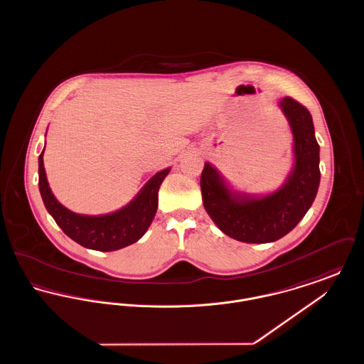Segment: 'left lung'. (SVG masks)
Listing matches in <instances>:
<instances>
[{"label":"left lung","instance_id":"1","mask_svg":"<svg viewBox=\"0 0 364 364\" xmlns=\"http://www.w3.org/2000/svg\"><path fill=\"white\" fill-rule=\"evenodd\" d=\"M294 136V166L284 184L270 193L235 190L206 162L200 176L203 206L226 236L242 242H273L306 215L321 181L319 144L310 112L292 98L278 101Z\"/></svg>","mask_w":364,"mask_h":364}]
</instances>
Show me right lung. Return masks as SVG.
Here are the masks:
<instances>
[{
    "mask_svg": "<svg viewBox=\"0 0 364 364\" xmlns=\"http://www.w3.org/2000/svg\"><path fill=\"white\" fill-rule=\"evenodd\" d=\"M43 153L45 147L38 159V184L43 205L57 225L73 242L90 250L107 252L138 242L147 232L158 208V190L171 168L156 172L124 208L109 214L86 215L70 211L55 199L45 172Z\"/></svg>",
    "mask_w": 364,
    "mask_h": 364,
    "instance_id": "right-lung-1",
    "label": "right lung"
}]
</instances>
